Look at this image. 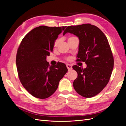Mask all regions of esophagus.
<instances>
[{"instance_id":"esophagus-1","label":"esophagus","mask_w":126,"mask_h":126,"mask_svg":"<svg viewBox=\"0 0 126 126\" xmlns=\"http://www.w3.org/2000/svg\"><path fill=\"white\" fill-rule=\"evenodd\" d=\"M66 66H67V67L68 68V69L69 70L72 69V66L71 65V64H67Z\"/></svg>"}]
</instances>
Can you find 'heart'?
<instances>
[{"label": "heart", "mask_w": 126, "mask_h": 126, "mask_svg": "<svg viewBox=\"0 0 126 126\" xmlns=\"http://www.w3.org/2000/svg\"><path fill=\"white\" fill-rule=\"evenodd\" d=\"M73 38H75V37H70L69 38H68V40L70 39ZM58 43H59V40H58V39L56 40L55 41V43H54V47H56L57 46H58Z\"/></svg>", "instance_id": "1"}]
</instances>
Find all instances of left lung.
<instances>
[{
    "mask_svg": "<svg viewBox=\"0 0 126 126\" xmlns=\"http://www.w3.org/2000/svg\"><path fill=\"white\" fill-rule=\"evenodd\" d=\"M68 32L78 37L77 61L87 64L85 69L72 66L78 74L74 88L81 96L93 97L107 85L113 68L114 60L108 39L99 28L89 24L68 26L63 35Z\"/></svg>",
    "mask_w": 126,
    "mask_h": 126,
    "instance_id": "obj_1",
    "label": "left lung"
}]
</instances>
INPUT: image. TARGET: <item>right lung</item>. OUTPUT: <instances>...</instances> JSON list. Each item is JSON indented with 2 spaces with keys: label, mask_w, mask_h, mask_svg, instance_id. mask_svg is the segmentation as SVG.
I'll list each match as a JSON object with an SVG mask.
<instances>
[{
  "label": "right lung",
  "mask_w": 126,
  "mask_h": 126,
  "mask_svg": "<svg viewBox=\"0 0 126 126\" xmlns=\"http://www.w3.org/2000/svg\"><path fill=\"white\" fill-rule=\"evenodd\" d=\"M66 27L40 26L29 32L21 42L16 56L18 76L33 97L43 99L51 96L68 71L64 63L49 66L46 60L55 40Z\"/></svg>",
  "instance_id": "obj_1"
}]
</instances>
